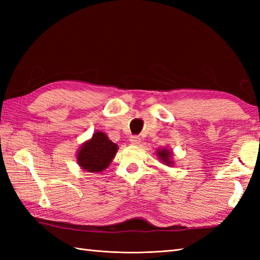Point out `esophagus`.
Masks as SVG:
<instances>
[{"label": "esophagus", "instance_id": "obj_1", "mask_svg": "<svg viewBox=\"0 0 260 260\" xmlns=\"http://www.w3.org/2000/svg\"><path fill=\"white\" fill-rule=\"evenodd\" d=\"M129 141H131L132 144L139 145L140 143H141V137L139 135H133V136H131V140Z\"/></svg>", "mask_w": 260, "mask_h": 260}]
</instances>
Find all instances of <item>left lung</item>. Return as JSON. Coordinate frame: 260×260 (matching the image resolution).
I'll return each instance as SVG.
<instances>
[{
	"instance_id": "obj_1",
	"label": "left lung",
	"mask_w": 260,
	"mask_h": 260,
	"mask_svg": "<svg viewBox=\"0 0 260 260\" xmlns=\"http://www.w3.org/2000/svg\"><path fill=\"white\" fill-rule=\"evenodd\" d=\"M157 155L159 156V158L162 159V161L167 164V165H171L172 164V162H171V159H170V157H171V155H172V153L171 152H169L168 150H158L157 151Z\"/></svg>"
}]
</instances>
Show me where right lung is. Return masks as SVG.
Listing matches in <instances>:
<instances>
[{"mask_svg": "<svg viewBox=\"0 0 260 260\" xmlns=\"http://www.w3.org/2000/svg\"><path fill=\"white\" fill-rule=\"evenodd\" d=\"M117 148L106 134L96 132L92 139L81 146L77 159L80 167L88 172H101L112 162Z\"/></svg>", "mask_w": 260, "mask_h": 260, "instance_id": "obj_1", "label": "right lung"}]
</instances>
